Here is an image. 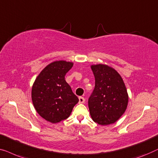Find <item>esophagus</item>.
<instances>
[{
    "instance_id": "34e87169",
    "label": "esophagus",
    "mask_w": 158,
    "mask_h": 158,
    "mask_svg": "<svg viewBox=\"0 0 158 158\" xmlns=\"http://www.w3.org/2000/svg\"><path fill=\"white\" fill-rule=\"evenodd\" d=\"M85 102V99L83 97H79V103H84Z\"/></svg>"
}]
</instances>
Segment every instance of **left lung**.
I'll return each instance as SVG.
<instances>
[{
	"instance_id": "left-lung-1",
	"label": "left lung",
	"mask_w": 158,
	"mask_h": 158,
	"mask_svg": "<svg viewBox=\"0 0 158 158\" xmlns=\"http://www.w3.org/2000/svg\"><path fill=\"white\" fill-rule=\"evenodd\" d=\"M95 86L88 100L90 115L101 125L113 124L125 112L128 94L123 79L116 70L107 65L91 66Z\"/></svg>"
}]
</instances>
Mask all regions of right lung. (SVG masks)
Wrapping results in <instances>:
<instances>
[{"mask_svg":"<svg viewBox=\"0 0 158 158\" xmlns=\"http://www.w3.org/2000/svg\"><path fill=\"white\" fill-rule=\"evenodd\" d=\"M72 66L73 63L65 61L51 63L41 71L33 85L31 97L35 110L50 123L67 119L79 102L65 80Z\"/></svg>","mask_w":158,"mask_h":158,"instance_id":"add662e5","label":"right lung"}]
</instances>
